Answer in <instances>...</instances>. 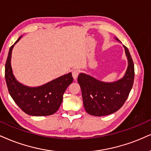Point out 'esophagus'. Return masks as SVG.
<instances>
[{
  "label": "esophagus",
  "mask_w": 151,
  "mask_h": 151,
  "mask_svg": "<svg viewBox=\"0 0 151 151\" xmlns=\"http://www.w3.org/2000/svg\"><path fill=\"white\" fill-rule=\"evenodd\" d=\"M79 74V70L78 69H73L72 71V76L74 80H76L78 78V76Z\"/></svg>",
  "instance_id": "34e87169"
}]
</instances>
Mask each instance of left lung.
<instances>
[{"mask_svg":"<svg viewBox=\"0 0 151 151\" xmlns=\"http://www.w3.org/2000/svg\"><path fill=\"white\" fill-rule=\"evenodd\" d=\"M115 38L120 42L118 38ZM123 47L128 66L122 78L112 83H106L83 73L78 76L83 105L90 115L104 116L112 114L122 106L129 96L134 78V66L127 47L124 45Z\"/></svg>","mask_w":151,"mask_h":151,"instance_id":"8db88e82","label":"left lung"}]
</instances>
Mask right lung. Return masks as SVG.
Here are the masks:
<instances>
[{"mask_svg": "<svg viewBox=\"0 0 151 151\" xmlns=\"http://www.w3.org/2000/svg\"><path fill=\"white\" fill-rule=\"evenodd\" d=\"M11 46L5 63V77L11 97L24 113L33 116L52 115L58 111L63 101V94L73 82L71 73L61 76L38 87H29L15 78L11 66V57L14 45Z\"/></svg>", "mask_w": 151, "mask_h": 151, "instance_id": "right-lung-1", "label": "right lung"}]
</instances>
